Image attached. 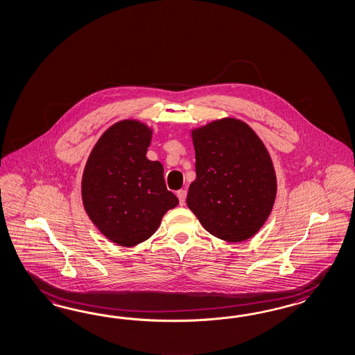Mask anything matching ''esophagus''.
I'll return each mask as SVG.
<instances>
[{
  "label": "esophagus",
  "mask_w": 355,
  "mask_h": 355,
  "mask_svg": "<svg viewBox=\"0 0 355 355\" xmlns=\"http://www.w3.org/2000/svg\"><path fill=\"white\" fill-rule=\"evenodd\" d=\"M178 198H179L180 205H184V203H185V198H187V191H185V189L178 191Z\"/></svg>",
  "instance_id": "obj_1"
}]
</instances>
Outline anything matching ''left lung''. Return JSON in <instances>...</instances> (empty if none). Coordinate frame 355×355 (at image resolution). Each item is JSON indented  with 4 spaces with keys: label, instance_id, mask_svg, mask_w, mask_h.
Masks as SVG:
<instances>
[{
    "label": "left lung",
    "instance_id": "obj_1",
    "mask_svg": "<svg viewBox=\"0 0 355 355\" xmlns=\"http://www.w3.org/2000/svg\"><path fill=\"white\" fill-rule=\"evenodd\" d=\"M196 180L187 205L203 228L228 243L250 239L267 220L276 197L270 154L255 132L225 118L192 131Z\"/></svg>",
    "mask_w": 355,
    "mask_h": 355
}]
</instances>
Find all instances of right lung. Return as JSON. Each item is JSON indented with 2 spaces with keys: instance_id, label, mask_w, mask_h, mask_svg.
I'll list each match as a JSON object with an SVG mask.
<instances>
[{
  "instance_id": "add662e5",
  "label": "right lung",
  "mask_w": 355,
  "mask_h": 355,
  "mask_svg": "<svg viewBox=\"0 0 355 355\" xmlns=\"http://www.w3.org/2000/svg\"><path fill=\"white\" fill-rule=\"evenodd\" d=\"M150 140L145 124L116 123L94 145L83 173L85 211L102 234L121 246L148 240L179 203L167 191L162 164L146 158Z\"/></svg>"
}]
</instances>
